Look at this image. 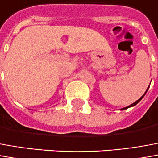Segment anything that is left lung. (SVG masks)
I'll return each instance as SVG.
<instances>
[{"instance_id": "obj_1", "label": "left lung", "mask_w": 158, "mask_h": 158, "mask_svg": "<svg viewBox=\"0 0 158 158\" xmlns=\"http://www.w3.org/2000/svg\"><path fill=\"white\" fill-rule=\"evenodd\" d=\"M149 88H150V86H149V87H148V88H147V89H146V91H145V93L143 94V95H142V96H141V97L139 98V100H138V101H136L135 102H133V103H132V104H131V105H129V106H126V107H123V108H121V110H125V109H127V108H129V107H131V106H136V105H137V104H138V103H139V102H140V101H141V100H142V99H143V96H144V95H145V94H146V92H147L148 89H149Z\"/></svg>"}]
</instances>
